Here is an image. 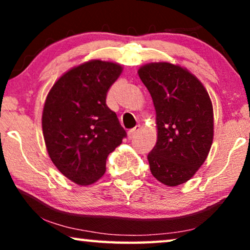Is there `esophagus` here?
I'll return each mask as SVG.
<instances>
[{"mask_svg": "<svg viewBox=\"0 0 250 250\" xmlns=\"http://www.w3.org/2000/svg\"><path fill=\"white\" fill-rule=\"evenodd\" d=\"M140 128H141V127H140V126L138 125V126H135L134 128H132L131 131H128V139L131 140V139H133V138H135V135L139 133Z\"/></svg>", "mask_w": 250, "mask_h": 250, "instance_id": "34e87169", "label": "esophagus"}]
</instances>
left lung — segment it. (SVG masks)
I'll list each match as a JSON object with an SVG mask.
<instances>
[{
  "label": "left lung",
  "instance_id": "left-lung-1",
  "mask_svg": "<svg viewBox=\"0 0 250 250\" xmlns=\"http://www.w3.org/2000/svg\"><path fill=\"white\" fill-rule=\"evenodd\" d=\"M156 109L158 138L148 153L151 174L168 187L186 183L206 160L214 135L206 88L184 68L152 62L139 69Z\"/></svg>",
  "mask_w": 250,
  "mask_h": 250
}]
</instances>
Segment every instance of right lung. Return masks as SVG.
<instances>
[{"instance_id": "right-lung-1", "label": "right lung", "mask_w": 250, "mask_h": 250, "mask_svg": "<svg viewBox=\"0 0 250 250\" xmlns=\"http://www.w3.org/2000/svg\"><path fill=\"white\" fill-rule=\"evenodd\" d=\"M122 70L117 63L91 60L63 74L46 97L42 128L47 152L57 168L80 186L104 175L108 155L126 138L105 104Z\"/></svg>"}]
</instances>
